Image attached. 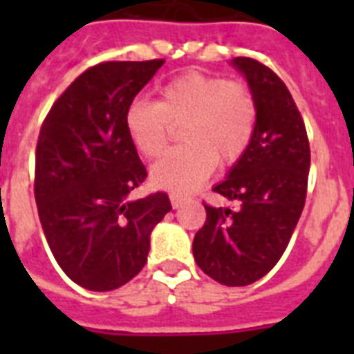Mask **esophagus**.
I'll return each mask as SVG.
<instances>
[{
    "instance_id": "obj_1",
    "label": "esophagus",
    "mask_w": 354,
    "mask_h": 354,
    "mask_svg": "<svg viewBox=\"0 0 354 354\" xmlns=\"http://www.w3.org/2000/svg\"><path fill=\"white\" fill-rule=\"evenodd\" d=\"M183 196L182 194H171V204H172V207H174V209H178V207H180V205L183 204Z\"/></svg>"
}]
</instances>
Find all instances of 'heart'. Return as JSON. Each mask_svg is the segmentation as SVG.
<instances>
[{"instance_id":"heart-1","label":"heart","mask_w":354,"mask_h":354,"mask_svg":"<svg viewBox=\"0 0 354 354\" xmlns=\"http://www.w3.org/2000/svg\"><path fill=\"white\" fill-rule=\"evenodd\" d=\"M257 122V102L250 88L222 77L187 71L160 88L158 102L133 99L124 110V130L139 154L158 158L172 127L180 124L182 147L158 161L150 178L158 187L189 193L218 167L241 160Z\"/></svg>"}]
</instances>
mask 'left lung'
<instances>
[{"label": "left lung", "instance_id": "1", "mask_svg": "<svg viewBox=\"0 0 354 354\" xmlns=\"http://www.w3.org/2000/svg\"><path fill=\"white\" fill-rule=\"evenodd\" d=\"M257 102L250 147L213 191L232 207L204 204L207 218L193 255L204 274L226 286L264 277L285 253L307 198L310 147L285 82L264 64L233 58Z\"/></svg>", "mask_w": 354, "mask_h": 354}]
</instances>
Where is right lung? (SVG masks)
<instances>
[{"instance_id": "1", "label": "right lung", "mask_w": 354, "mask_h": 354, "mask_svg": "<svg viewBox=\"0 0 354 354\" xmlns=\"http://www.w3.org/2000/svg\"><path fill=\"white\" fill-rule=\"evenodd\" d=\"M163 62H102L86 69L40 128L38 216L60 268L88 290H115L136 277L147 263L150 233L172 209L165 193L130 198L147 169L124 130L128 102Z\"/></svg>"}]
</instances>
